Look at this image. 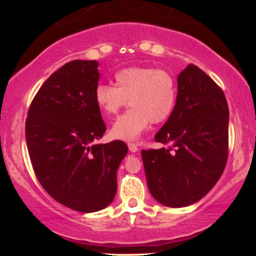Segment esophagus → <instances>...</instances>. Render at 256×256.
I'll return each instance as SVG.
<instances>
[{
    "instance_id": "esophagus-1",
    "label": "esophagus",
    "mask_w": 256,
    "mask_h": 256,
    "mask_svg": "<svg viewBox=\"0 0 256 256\" xmlns=\"http://www.w3.org/2000/svg\"><path fill=\"white\" fill-rule=\"evenodd\" d=\"M128 148H129V150H130L132 152H136L138 150V146H136L135 143H128Z\"/></svg>"
}]
</instances>
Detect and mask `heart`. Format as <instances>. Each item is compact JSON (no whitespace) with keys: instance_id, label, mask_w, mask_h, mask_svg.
Here are the masks:
<instances>
[{"instance_id":"obj_1","label":"heart","mask_w":256,"mask_h":256,"mask_svg":"<svg viewBox=\"0 0 256 256\" xmlns=\"http://www.w3.org/2000/svg\"><path fill=\"white\" fill-rule=\"evenodd\" d=\"M96 106L107 116L122 108H132L118 118L112 127L114 138L134 141L152 124H162L171 116L177 101V82L166 70L132 66L115 73V86L99 84L94 90Z\"/></svg>"}]
</instances>
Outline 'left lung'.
Returning a JSON list of instances; mask_svg holds the SVG:
<instances>
[{"instance_id":"obj_1","label":"left lung","mask_w":256,"mask_h":256,"mask_svg":"<svg viewBox=\"0 0 256 256\" xmlns=\"http://www.w3.org/2000/svg\"><path fill=\"white\" fill-rule=\"evenodd\" d=\"M171 116L155 135L168 148L142 150L146 183L157 202L169 208L194 204L208 194L228 156V104L222 90L196 65L177 79Z\"/></svg>"}]
</instances>
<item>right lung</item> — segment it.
Wrapping results in <instances>:
<instances>
[{
    "mask_svg": "<svg viewBox=\"0 0 256 256\" xmlns=\"http://www.w3.org/2000/svg\"><path fill=\"white\" fill-rule=\"evenodd\" d=\"M96 60L66 62L50 76L28 112L26 138L44 190L66 208L100 211L116 194V171L128 152L122 141L98 144L106 124L94 100Z\"/></svg>",
    "mask_w": 256,
    "mask_h": 256,
    "instance_id": "add662e5",
    "label": "right lung"
}]
</instances>
